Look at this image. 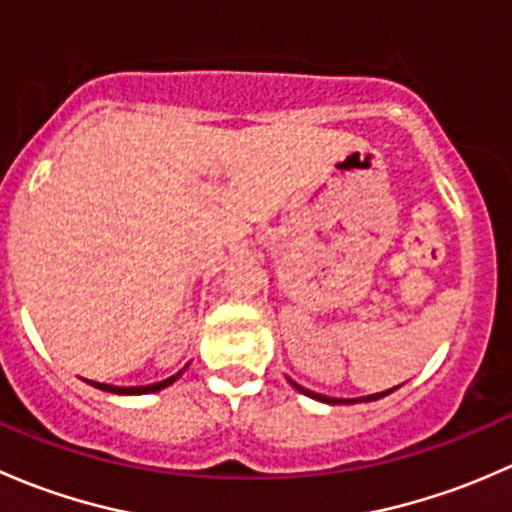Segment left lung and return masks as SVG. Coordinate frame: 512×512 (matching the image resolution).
Instances as JSON below:
<instances>
[{
    "label": "left lung",
    "mask_w": 512,
    "mask_h": 512,
    "mask_svg": "<svg viewBox=\"0 0 512 512\" xmlns=\"http://www.w3.org/2000/svg\"><path fill=\"white\" fill-rule=\"evenodd\" d=\"M287 381H289V384L294 386V389L299 391V394L309 396V399H314V401H322V404H359V401H376V399H384V396H389L391 391H396V389H399V386H394V389L379 391V394L359 396V399H334V396H324V394H317V391H309V389H304V386H299L297 381H292V379H289V376H287Z\"/></svg>",
    "instance_id": "left-lung-1"
}]
</instances>
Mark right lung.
<instances>
[{"label": "right lung", "instance_id": "add662e5", "mask_svg": "<svg viewBox=\"0 0 512 512\" xmlns=\"http://www.w3.org/2000/svg\"><path fill=\"white\" fill-rule=\"evenodd\" d=\"M190 364H185L183 369L178 371V374H173V376H168V379H163V381H156V384H146V386H113V384H98V381H89V379H84L86 384H91L94 386V389H101V391H111V394H121V396H141V394H156V391H160V389H168L170 384H175V381L180 379V376L185 374V369H188Z\"/></svg>", "mask_w": 512, "mask_h": 512}]
</instances>
